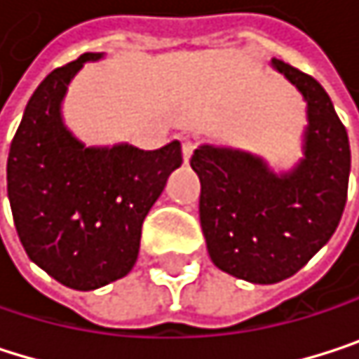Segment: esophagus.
I'll use <instances>...</instances> for the list:
<instances>
[{
  "label": "esophagus",
  "instance_id": "esophagus-1",
  "mask_svg": "<svg viewBox=\"0 0 359 359\" xmlns=\"http://www.w3.org/2000/svg\"><path fill=\"white\" fill-rule=\"evenodd\" d=\"M194 149H196V142L189 140V138H185V140H183V159H185V161H189V157L194 155Z\"/></svg>",
  "mask_w": 359,
  "mask_h": 359
}]
</instances>
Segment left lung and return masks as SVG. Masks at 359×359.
<instances>
[{"mask_svg": "<svg viewBox=\"0 0 359 359\" xmlns=\"http://www.w3.org/2000/svg\"><path fill=\"white\" fill-rule=\"evenodd\" d=\"M273 67L307 100L305 157L276 174L250 153L204 144L196 149L200 221L212 263L252 284H276L332 238L347 202L349 138L326 90L307 73L273 58Z\"/></svg>", "mask_w": 359, "mask_h": 359, "instance_id": "left-lung-1", "label": "left lung"}]
</instances>
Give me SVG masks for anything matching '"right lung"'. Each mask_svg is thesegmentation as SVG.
<instances>
[{
	"instance_id": "add662e5",
	"label": "right lung",
	"mask_w": 359,
	"mask_h": 359,
	"mask_svg": "<svg viewBox=\"0 0 359 359\" xmlns=\"http://www.w3.org/2000/svg\"><path fill=\"white\" fill-rule=\"evenodd\" d=\"M86 52L54 69L27 102L8 155V198L29 259L56 282L94 290L130 273L147 212L172 170L181 142L142 151L132 144L86 147L62 123L60 102Z\"/></svg>"
}]
</instances>
